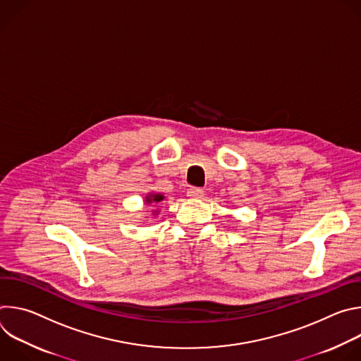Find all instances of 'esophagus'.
Instances as JSON below:
<instances>
[{
  "label": "esophagus",
  "mask_w": 361,
  "mask_h": 361,
  "mask_svg": "<svg viewBox=\"0 0 361 361\" xmlns=\"http://www.w3.org/2000/svg\"><path fill=\"white\" fill-rule=\"evenodd\" d=\"M187 195H188L190 198H201V197L204 195V191H202V188H198V187H191V188H188V191H187Z\"/></svg>",
  "instance_id": "34e87169"
}]
</instances>
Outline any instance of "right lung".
I'll list each match as a JSON object with an SVG mask.
<instances>
[{
	"label": "right lung",
	"mask_w": 361,
	"mask_h": 361,
	"mask_svg": "<svg viewBox=\"0 0 361 361\" xmlns=\"http://www.w3.org/2000/svg\"><path fill=\"white\" fill-rule=\"evenodd\" d=\"M164 200V195L163 194H159V192H149L147 197H145V204H152V202H160Z\"/></svg>",
	"instance_id": "obj_1"
}]
</instances>
